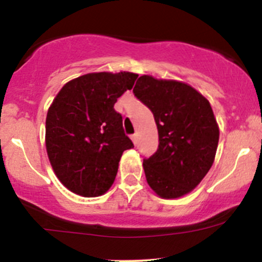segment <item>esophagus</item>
Wrapping results in <instances>:
<instances>
[{
	"label": "esophagus",
	"instance_id": "obj_1",
	"mask_svg": "<svg viewBox=\"0 0 262 262\" xmlns=\"http://www.w3.org/2000/svg\"><path fill=\"white\" fill-rule=\"evenodd\" d=\"M130 138H132V140H133L134 144H137V140H138V136H137V134H132Z\"/></svg>",
	"mask_w": 262,
	"mask_h": 262
}]
</instances>
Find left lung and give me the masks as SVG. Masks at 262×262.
I'll return each mask as SVG.
<instances>
[{
  "label": "left lung",
  "instance_id": "1",
  "mask_svg": "<svg viewBox=\"0 0 262 262\" xmlns=\"http://www.w3.org/2000/svg\"><path fill=\"white\" fill-rule=\"evenodd\" d=\"M134 95L153 113L159 145L143 159L145 178L162 198H178L198 186L210 170L220 130L207 99L184 82L143 75Z\"/></svg>",
  "mask_w": 262,
  "mask_h": 262
}]
</instances>
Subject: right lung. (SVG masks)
I'll list each match as a JSON object with an SVG mask.
<instances>
[{
  "instance_id": "add662e5",
  "label": "right lung",
  "mask_w": 262,
  "mask_h": 262,
  "mask_svg": "<svg viewBox=\"0 0 262 262\" xmlns=\"http://www.w3.org/2000/svg\"><path fill=\"white\" fill-rule=\"evenodd\" d=\"M138 78L133 73H92L62 86L46 117V150L60 182L76 194L105 193L124 150L134 148L114 104Z\"/></svg>"
}]
</instances>
